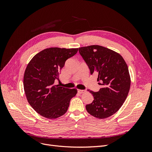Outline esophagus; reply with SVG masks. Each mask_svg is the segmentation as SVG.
I'll return each instance as SVG.
<instances>
[{"instance_id":"esophagus-1","label":"esophagus","mask_w":152,"mask_h":152,"mask_svg":"<svg viewBox=\"0 0 152 152\" xmlns=\"http://www.w3.org/2000/svg\"><path fill=\"white\" fill-rule=\"evenodd\" d=\"M77 92L79 93V94H83V93H85L86 92V90H80L79 89L77 91Z\"/></svg>"}]
</instances>
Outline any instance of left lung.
Listing matches in <instances>:
<instances>
[{
  "instance_id": "1",
  "label": "left lung",
  "mask_w": 152,
  "mask_h": 152,
  "mask_svg": "<svg viewBox=\"0 0 152 152\" xmlns=\"http://www.w3.org/2000/svg\"><path fill=\"white\" fill-rule=\"evenodd\" d=\"M90 70L98 74L101 88L98 92L88 90L94 100L86 106L89 114L99 119L114 115L121 107L128 95L131 79L128 67L119 53L100 45L79 48Z\"/></svg>"
}]
</instances>
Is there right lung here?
I'll return each instance as SVG.
<instances>
[{
    "label": "right lung",
    "instance_id": "1",
    "mask_svg": "<svg viewBox=\"0 0 152 152\" xmlns=\"http://www.w3.org/2000/svg\"><path fill=\"white\" fill-rule=\"evenodd\" d=\"M78 49L52 47L43 50L31 59L23 78L24 90L29 105L37 113L55 119L65 114L77 91L54 85L65 61Z\"/></svg>",
    "mask_w": 152,
    "mask_h": 152
}]
</instances>
